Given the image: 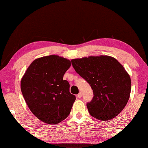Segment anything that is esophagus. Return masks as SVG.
<instances>
[{
  "mask_svg": "<svg viewBox=\"0 0 148 148\" xmlns=\"http://www.w3.org/2000/svg\"><path fill=\"white\" fill-rule=\"evenodd\" d=\"M82 94L81 92H79V94H78L77 95V97H78V98H81V97H82Z\"/></svg>",
  "mask_w": 148,
  "mask_h": 148,
  "instance_id": "34e87169",
  "label": "esophagus"
}]
</instances>
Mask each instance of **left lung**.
<instances>
[{"label":"left lung","instance_id":"8db88e82","mask_svg":"<svg viewBox=\"0 0 148 148\" xmlns=\"http://www.w3.org/2000/svg\"><path fill=\"white\" fill-rule=\"evenodd\" d=\"M77 73L89 84L94 97L87 104L91 116L99 120L116 116L129 101L131 80L123 66L108 56L71 60Z\"/></svg>","mask_w":148,"mask_h":148}]
</instances>
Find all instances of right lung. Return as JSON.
Here are the masks:
<instances>
[{
    "instance_id": "right-lung-1",
    "label": "right lung",
    "mask_w": 148,
    "mask_h": 148,
    "mask_svg": "<svg viewBox=\"0 0 148 148\" xmlns=\"http://www.w3.org/2000/svg\"><path fill=\"white\" fill-rule=\"evenodd\" d=\"M71 61L57 55L36 59L21 80L23 96L32 113L40 121L57 124L66 119L76 99L70 84L63 80Z\"/></svg>"
}]
</instances>
